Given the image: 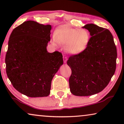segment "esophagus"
<instances>
[{
	"label": "esophagus",
	"mask_w": 124,
	"mask_h": 124,
	"mask_svg": "<svg viewBox=\"0 0 124 124\" xmlns=\"http://www.w3.org/2000/svg\"><path fill=\"white\" fill-rule=\"evenodd\" d=\"M63 60L64 63H66L67 61V56H66L65 55H63Z\"/></svg>",
	"instance_id": "esophagus-1"
}]
</instances>
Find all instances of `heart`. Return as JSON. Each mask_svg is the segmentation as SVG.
Here are the masks:
<instances>
[{"label":"heart","mask_w":124,"mask_h":124,"mask_svg":"<svg viewBox=\"0 0 124 124\" xmlns=\"http://www.w3.org/2000/svg\"><path fill=\"white\" fill-rule=\"evenodd\" d=\"M90 35L88 30L84 29H74L63 25L56 29L54 34L53 43L65 46V50L72 55L82 53L89 45Z\"/></svg>","instance_id":"obj_1"}]
</instances>
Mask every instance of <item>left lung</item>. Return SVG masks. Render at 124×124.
<instances>
[{
    "label": "left lung",
    "instance_id": "8db88e82",
    "mask_svg": "<svg viewBox=\"0 0 124 124\" xmlns=\"http://www.w3.org/2000/svg\"><path fill=\"white\" fill-rule=\"evenodd\" d=\"M91 38L82 53L69 57L72 70L69 79L70 92L76 96H90L103 90L115 74L117 50L109 30L90 23L82 27Z\"/></svg>",
    "mask_w": 124,
    "mask_h": 124
}]
</instances>
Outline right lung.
I'll return each mask as SVG.
<instances>
[{"label":"right lung","mask_w":124,"mask_h":124,"mask_svg":"<svg viewBox=\"0 0 124 124\" xmlns=\"http://www.w3.org/2000/svg\"><path fill=\"white\" fill-rule=\"evenodd\" d=\"M51 26L27 21L15 28L8 41L6 73L15 89L29 97L50 93L51 81L63 64L62 53L48 52Z\"/></svg>","instance_id":"obj_1"}]
</instances>
